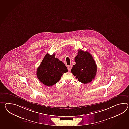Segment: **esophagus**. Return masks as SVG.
Instances as JSON below:
<instances>
[{
  "mask_svg": "<svg viewBox=\"0 0 129 129\" xmlns=\"http://www.w3.org/2000/svg\"><path fill=\"white\" fill-rule=\"evenodd\" d=\"M72 69V66L71 65H69L68 66V69L69 70V71H70L71 70V69Z\"/></svg>",
  "mask_w": 129,
  "mask_h": 129,
  "instance_id": "obj_1",
  "label": "esophagus"
}]
</instances>
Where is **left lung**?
Wrapping results in <instances>:
<instances>
[{
    "label": "left lung",
    "mask_w": 129,
    "mask_h": 129,
    "mask_svg": "<svg viewBox=\"0 0 129 129\" xmlns=\"http://www.w3.org/2000/svg\"><path fill=\"white\" fill-rule=\"evenodd\" d=\"M75 64L71 69V73L80 82L89 83L95 78L97 73V65L92 55L88 52L78 50L75 57Z\"/></svg>",
    "instance_id": "left-lung-1"
}]
</instances>
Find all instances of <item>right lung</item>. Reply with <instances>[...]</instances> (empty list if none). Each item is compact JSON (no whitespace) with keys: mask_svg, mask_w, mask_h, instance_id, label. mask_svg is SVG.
<instances>
[{"mask_svg":"<svg viewBox=\"0 0 129 129\" xmlns=\"http://www.w3.org/2000/svg\"><path fill=\"white\" fill-rule=\"evenodd\" d=\"M68 71L65 65L55 57L54 54H47L37 68V76L42 83L50 86L57 83L63 74Z\"/></svg>","mask_w":129,"mask_h":129,"instance_id":"obj_1","label":"right lung"}]
</instances>
